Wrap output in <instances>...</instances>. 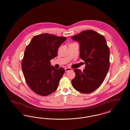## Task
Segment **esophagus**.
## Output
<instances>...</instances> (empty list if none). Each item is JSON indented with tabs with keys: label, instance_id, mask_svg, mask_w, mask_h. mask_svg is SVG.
<instances>
[{
	"label": "esophagus",
	"instance_id": "obj_1",
	"mask_svg": "<svg viewBox=\"0 0 130 130\" xmlns=\"http://www.w3.org/2000/svg\"><path fill=\"white\" fill-rule=\"evenodd\" d=\"M65 72H68V71H71L72 70V69L71 68H68V67H67V68H65Z\"/></svg>",
	"mask_w": 130,
	"mask_h": 130
}]
</instances>
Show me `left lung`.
Returning <instances> with one entry per match:
<instances>
[{"label": "left lung", "instance_id": "8db88e82", "mask_svg": "<svg viewBox=\"0 0 130 130\" xmlns=\"http://www.w3.org/2000/svg\"><path fill=\"white\" fill-rule=\"evenodd\" d=\"M72 39L80 44V58L86 64L83 71L74 69L72 80L74 89L81 93L96 90L104 80L110 68V50L103 36L95 31H82Z\"/></svg>", "mask_w": 130, "mask_h": 130}]
</instances>
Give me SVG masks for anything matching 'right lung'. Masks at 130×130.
<instances>
[{
    "label": "right lung",
    "instance_id": "right-lung-1",
    "mask_svg": "<svg viewBox=\"0 0 130 130\" xmlns=\"http://www.w3.org/2000/svg\"><path fill=\"white\" fill-rule=\"evenodd\" d=\"M66 39L44 33L34 36L26 47L22 70L28 85L37 94L47 96L57 89L65 70L55 68L50 60L57 56L59 46Z\"/></svg>",
    "mask_w": 130,
    "mask_h": 130
}]
</instances>
